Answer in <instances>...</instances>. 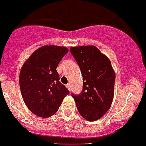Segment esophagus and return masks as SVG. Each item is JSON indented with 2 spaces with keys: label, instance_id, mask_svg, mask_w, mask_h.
Returning a JSON list of instances; mask_svg holds the SVG:
<instances>
[{
  "label": "esophagus",
  "instance_id": "esophagus-1",
  "mask_svg": "<svg viewBox=\"0 0 146 146\" xmlns=\"http://www.w3.org/2000/svg\"><path fill=\"white\" fill-rule=\"evenodd\" d=\"M66 86H67V88H68V89H69L70 91V89H71V88H70V84H67V85H66Z\"/></svg>",
  "mask_w": 146,
  "mask_h": 146
}]
</instances>
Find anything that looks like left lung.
<instances>
[{
    "label": "left lung",
    "instance_id": "1",
    "mask_svg": "<svg viewBox=\"0 0 146 146\" xmlns=\"http://www.w3.org/2000/svg\"><path fill=\"white\" fill-rule=\"evenodd\" d=\"M83 77L82 91L71 94L79 114L89 121L100 119L111 106L115 73L110 59L94 46L71 47Z\"/></svg>",
    "mask_w": 146,
    "mask_h": 146
}]
</instances>
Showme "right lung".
I'll return each mask as SVG.
<instances>
[{
    "mask_svg": "<svg viewBox=\"0 0 146 146\" xmlns=\"http://www.w3.org/2000/svg\"><path fill=\"white\" fill-rule=\"evenodd\" d=\"M68 52L66 47L44 46L36 49L22 66L20 89L25 104L34 114L48 118L55 114L70 92L59 81L56 68Z\"/></svg>",
    "mask_w": 146,
    "mask_h": 146,
    "instance_id": "obj_1",
    "label": "right lung"
}]
</instances>
